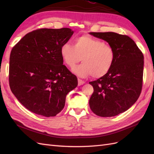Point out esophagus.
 I'll use <instances>...</instances> for the list:
<instances>
[{
	"mask_svg": "<svg viewBox=\"0 0 154 154\" xmlns=\"http://www.w3.org/2000/svg\"><path fill=\"white\" fill-rule=\"evenodd\" d=\"M78 85L79 86L82 85L83 84H84V83H85V82L82 80H81V79H80V78L78 79Z\"/></svg>",
	"mask_w": 154,
	"mask_h": 154,
	"instance_id": "34e87169",
	"label": "esophagus"
}]
</instances>
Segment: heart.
<instances>
[{
    "label": "heart",
    "instance_id": "b5f03b06",
    "mask_svg": "<svg viewBox=\"0 0 154 154\" xmlns=\"http://www.w3.org/2000/svg\"><path fill=\"white\" fill-rule=\"evenodd\" d=\"M60 54L64 63L72 68L82 60L83 63L72 71L82 77L92 75L100 78L109 72L116 58L114 49L104 41L88 35L77 37L74 45L64 44L60 49Z\"/></svg>",
    "mask_w": 154,
    "mask_h": 154
}]
</instances>
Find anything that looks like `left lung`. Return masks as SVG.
Returning a JSON list of instances; mask_svg holds the SVG:
<instances>
[{"mask_svg": "<svg viewBox=\"0 0 154 154\" xmlns=\"http://www.w3.org/2000/svg\"><path fill=\"white\" fill-rule=\"evenodd\" d=\"M114 49L113 67L105 76L89 82L94 92L91 110L101 117H112L127 110L137 100L143 87L144 57L134 41L114 32H90Z\"/></svg>", "mask_w": 154, "mask_h": 154, "instance_id": "1", "label": "left lung"}]
</instances>
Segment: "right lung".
I'll list each match as a JSON object with an SVG mask.
<instances>
[{"label": "right lung", "mask_w": 154, "mask_h": 154, "mask_svg": "<svg viewBox=\"0 0 154 154\" xmlns=\"http://www.w3.org/2000/svg\"><path fill=\"white\" fill-rule=\"evenodd\" d=\"M69 28H42L26 34L13 48L9 83L20 103L35 114L53 117L61 112L77 77L63 65L62 46L73 34Z\"/></svg>", "instance_id": "1"}]
</instances>
